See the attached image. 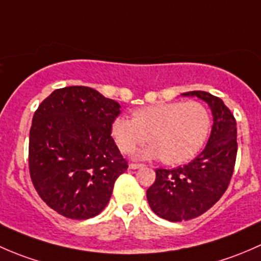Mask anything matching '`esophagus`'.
I'll return each mask as SVG.
<instances>
[{"mask_svg": "<svg viewBox=\"0 0 261 261\" xmlns=\"http://www.w3.org/2000/svg\"><path fill=\"white\" fill-rule=\"evenodd\" d=\"M142 167H143V165H141V163H130L129 165V170H138Z\"/></svg>", "mask_w": 261, "mask_h": 261, "instance_id": "34e87169", "label": "esophagus"}]
</instances>
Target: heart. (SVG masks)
Here are the masks:
<instances>
[{
    "mask_svg": "<svg viewBox=\"0 0 261 261\" xmlns=\"http://www.w3.org/2000/svg\"><path fill=\"white\" fill-rule=\"evenodd\" d=\"M133 119L114 118L111 134L123 153H132L147 141L142 158H155L167 165L187 162L198 152L211 129V114L200 101H170L136 109Z\"/></svg>",
    "mask_w": 261,
    "mask_h": 261,
    "instance_id": "obj_1",
    "label": "heart"
}]
</instances>
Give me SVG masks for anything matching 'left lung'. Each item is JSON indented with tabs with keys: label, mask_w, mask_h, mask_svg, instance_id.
I'll return each mask as SVG.
<instances>
[{
	"label": "left lung",
	"mask_w": 261,
	"mask_h": 261,
	"mask_svg": "<svg viewBox=\"0 0 261 261\" xmlns=\"http://www.w3.org/2000/svg\"><path fill=\"white\" fill-rule=\"evenodd\" d=\"M208 104L214 124L205 149L189 165L155 170V181L147 200L157 216L172 222L187 221L205 214L221 198L235 167L238 142L236 120L224 101L201 90L184 93Z\"/></svg>",
	"instance_id": "1"
}]
</instances>
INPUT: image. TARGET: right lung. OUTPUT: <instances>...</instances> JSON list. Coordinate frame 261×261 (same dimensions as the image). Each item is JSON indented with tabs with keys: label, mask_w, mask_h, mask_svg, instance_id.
Listing matches in <instances>:
<instances>
[{
	"label": "right lung",
	"mask_w": 261,
	"mask_h": 261,
	"mask_svg": "<svg viewBox=\"0 0 261 261\" xmlns=\"http://www.w3.org/2000/svg\"><path fill=\"white\" fill-rule=\"evenodd\" d=\"M120 106L88 87L54 90L32 118L29 168L49 207L74 220L108 205L115 179L128 168L111 136Z\"/></svg>",
	"instance_id": "right-lung-1"
}]
</instances>
